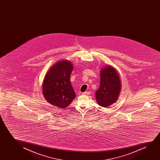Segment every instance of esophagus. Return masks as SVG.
Wrapping results in <instances>:
<instances>
[{"instance_id": "obj_1", "label": "esophagus", "mask_w": 160, "mask_h": 160, "mask_svg": "<svg viewBox=\"0 0 160 160\" xmlns=\"http://www.w3.org/2000/svg\"><path fill=\"white\" fill-rule=\"evenodd\" d=\"M83 94H86V95H90L91 94V92L90 91H87V92L86 91V92H83Z\"/></svg>"}]
</instances>
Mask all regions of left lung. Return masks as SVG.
<instances>
[{"label": "left lung", "instance_id": "8db88e82", "mask_svg": "<svg viewBox=\"0 0 160 160\" xmlns=\"http://www.w3.org/2000/svg\"><path fill=\"white\" fill-rule=\"evenodd\" d=\"M120 90V79L116 70L111 66L102 69L100 86L96 92V98L99 105L107 107L116 102Z\"/></svg>", "mask_w": 160, "mask_h": 160}]
</instances>
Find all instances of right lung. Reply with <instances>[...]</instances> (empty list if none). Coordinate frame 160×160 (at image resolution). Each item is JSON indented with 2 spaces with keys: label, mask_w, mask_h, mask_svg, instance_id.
Returning <instances> with one entry per match:
<instances>
[{
  "label": "right lung",
  "mask_w": 160,
  "mask_h": 160,
  "mask_svg": "<svg viewBox=\"0 0 160 160\" xmlns=\"http://www.w3.org/2000/svg\"><path fill=\"white\" fill-rule=\"evenodd\" d=\"M72 69L70 62L62 61L55 64L47 72L42 84V93L51 104L64 108L75 98L70 81Z\"/></svg>",
  "instance_id": "right-lung-1"
}]
</instances>
